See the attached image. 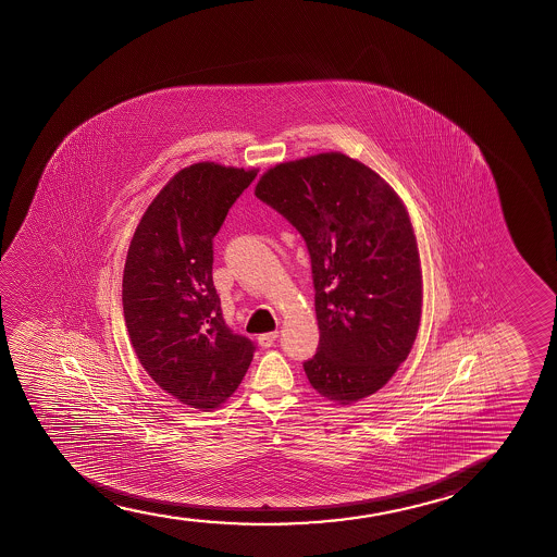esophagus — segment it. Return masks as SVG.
<instances>
[{"label": "esophagus", "instance_id": "obj_1", "mask_svg": "<svg viewBox=\"0 0 557 557\" xmlns=\"http://www.w3.org/2000/svg\"><path fill=\"white\" fill-rule=\"evenodd\" d=\"M275 338H277V331H272V333H262L257 341H259L262 348H270L274 344Z\"/></svg>", "mask_w": 557, "mask_h": 557}]
</instances>
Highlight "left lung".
Wrapping results in <instances>:
<instances>
[{
  "instance_id": "8db88e82",
  "label": "left lung",
  "mask_w": 557,
  "mask_h": 557,
  "mask_svg": "<svg viewBox=\"0 0 557 557\" xmlns=\"http://www.w3.org/2000/svg\"><path fill=\"white\" fill-rule=\"evenodd\" d=\"M255 196L305 237L320 348L305 363L336 405L373 396L411 351L422 315V268L396 190L366 163L323 152L268 169Z\"/></svg>"
}]
</instances>
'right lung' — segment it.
<instances>
[{"mask_svg":"<svg viewBox=\"0 0 557 557\" xmlns=\"http://www.w3.org/2000/svg\"><path fill=\"white\" fill-rule=\"evenodd\" d=\"M257 173L214 161L181 169L143 214L123 268V315L140 366L199 411L221 407L251 366V341L222 320L213 237Z\"/></svg>","mask_w":557,"mask_h":557,"instance_id":"right-lung-1","label":"right lung"}]
</instances>
